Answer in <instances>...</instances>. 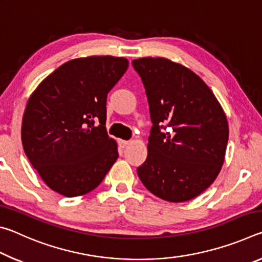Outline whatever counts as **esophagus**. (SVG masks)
Returning <instances> with one entry per match:
<instances>
[{"instance_id":"34e87169","label":"esophagus","mask_w":262,"mask_h":262,"mask_svg":"<svg viewBox=\"0 0 262 262\" xmlns=\"http://www.w3.org/2000/svg\"><path fill=\"white\" fill-rule=\"evenodd\" d=\"M130 142L129 141H125V140H119V145H120V148H126L128 144H129Z\"/></svg>"}]
</instances>
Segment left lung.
Listing matches in <instances>:
<instances>
[{"label": "left lung", "instance_id": "8db88e82", "mask_svg": "<svg viewBox=\"0 0 262 262\" xmlns=\"http://www.w3.org/2000/svg\"><path fill=\"white\" fill-rule=\"evenodd\" d=\"M148 98L152 127L137 174L154 195L184 202L214 183L229 139L227 117L207 84L164 57L133 60Z\"/></svg>", "mask_w": 262, "mask_h": 262}]
</instances>
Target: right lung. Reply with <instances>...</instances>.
I'll return each mask as SVG.
<instances>
[{"mask_svg":"<svg viewBox=\"0 0 262 262\" xmlns=\"http://www.w3.org/2000/svg\"><path fill=\"white\" fill-rule=\"evenodd\" d=\"M127 68L125 57L70 60L31 95L21 142L30 163L51 189L68 198L86 194L117 161V142L105 127L106 100Z\"/></svg>","mask_w":262,"mask_h":262,"instance_id":"1","label":"right lung"}]
</instances>
